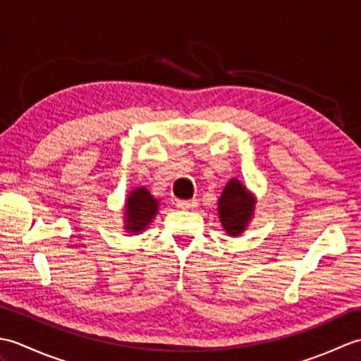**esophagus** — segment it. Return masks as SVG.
<instances>
[{"instance_id":"1","label":"esophagus","mask_w":361,"mask_h":361,"mask_svg":"<svg viewBox=\"0 0 361 361\" xmlns=\"http://www.w3.org/2000/svg\"><path fill=\"white\" fill-rule=\"evenodd\" d=\"M176 204L181 209H195L198 206V200H195V198H192V200H180L176 202Z\"/></svg>"}]
</instances>
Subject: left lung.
Returning <instances> with one entry per match:
<instances>
[{
  "label": "left lung",
  "mask_w": 361,
  "mask_h": 361,
  "mask_svg": "<svg viewBox=\"0 0 361 361\" xmlns=\"http://www.w3.org/2000/svg\"><path fill=\"white\" fill-rule=\"evenodd\" d=\"M255 209L256 195L240 180H229L217 203L219 219L224 231L229 237L242 235L251 224Z\"/></svg>",
  "instance_id": "1"
}]
</instances>
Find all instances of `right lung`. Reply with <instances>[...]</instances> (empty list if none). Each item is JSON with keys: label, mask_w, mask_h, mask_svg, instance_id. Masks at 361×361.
<instances>
[{"label": "right lung", "mask_w": 361, "mask_h": 361, "mask_svg": "<svg viewBox=\"0 0 361 361\" xmlns=\"http://www.w3.org/2000/svg\"><path fill=\"white\" fill-rule=\"evenodd\" d=\"M159 211V200L150 194L144 186L132 189L126 197L124 209V229L127 235H136L144 233L157 217Z\"/></svg>", "instance_id": "obj_1"}]
</instances>
